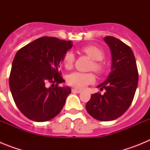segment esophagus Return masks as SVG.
<instances>
[{"label": "esophagus", "mask_w": 150, "mask_h": 150, "mask_svg": "<svg viewBox=\"0 0 150 150\" xmlns=\"http://www.w3.org/2000/svg\"><path fill=\"white\" fill-rule=\"evenodd\" d=\"M72 92L73 93H81V91L76 89V88H72Z\"/></svg>", "instance_id": "obj_1"}]
</instances>
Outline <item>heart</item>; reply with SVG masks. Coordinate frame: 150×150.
Returning <instances> with one entry per match:
<instances>
[{"label": "heart", "instance_id": "obj_1", "mask_svg": "<svg viewBox=\"0 0 150 150\" xmlns=\"http://www.w3.org/2000/svg\"><path fill=\"white\" fill-rule=\"evenodd\" d=\"M82 51L89 56L93 61L91 68L98 73H102L104 70V64L100 62L104 59V52L99 47L92 45L86 46L82 48ZM75 56L72 52H67L63 57L64 66L66 69H71L74 66ZM95 81V76L92 73L74 72L69 74L67 77V83L69 86L79 89L86 88L88 85L92 84Z\"/></svg>", "mask_w": 150, "mask_h": 150}]
</instances>
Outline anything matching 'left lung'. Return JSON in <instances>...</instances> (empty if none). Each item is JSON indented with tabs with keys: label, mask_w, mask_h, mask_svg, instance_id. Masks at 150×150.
<instances>
[{
	"label": "left lung",
	"mask_w": 150,
	"mask_h": 150,
	"mask_svg": "<svg viewBox=\"0 0 150 150\" xmlns=\"http://www.w3.org/2000/svg\"><path fill=\"white\" fill-rule=\"evenodd\" d=\"M104 40L112 55L111 71L107 79L98 86L105 89L104 95L95 93L87 102L88 114L99 121H112L128 109L138 83V71L134 55L128 45L116 38L107 36Z\"/></svg>",
	"instance_id": "1"
}]
</instances>
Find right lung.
Instances as JSON below:
<instances>
[{
    "label": "right lung",
    "instance_id": "right-lung-1",
    "mask_svg": "<svg viewBox=\"0 0 150 150\" xmlns=\"http://www.w3.org/2000/svg\"><path fill=\"white\" fill-rule=\"evenodd\" d=\"M72 44L71 41L43 37L16 54L9 84L17 107L29 120L49 121L63 108L71 89L59 86L64 82L59 69ZM48 84L52 87L48 88Z\"/></svg>",
    "mask_w": 150,
    "mask_h": 150
}]
</instances>
